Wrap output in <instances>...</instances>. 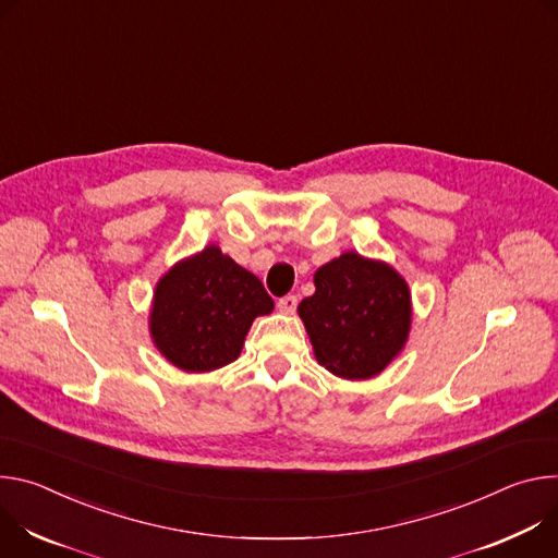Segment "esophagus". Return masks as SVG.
<instances>
[{
	"label": "esophagus",
	"mask_w": 558,
	"mask_h": 558,
	"mask_svg": "<svg viewBox=\"0 0 558 558\" xmlns=\"http://www.w3.org/2000/svg\"><path fill=\"white\" fill-rule=\"evenodd\" d=\"M296 303H299L296 294H286V296H281V299L277 301V307H279V311H281L283 315H294Z\"/></svg>",
	"instance_id": "obj_1"
}]
</instances>
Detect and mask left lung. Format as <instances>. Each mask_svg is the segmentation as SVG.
<instances>
[{
	"label": "left lung",
	"instance_id": "8db88e82",
	"mask_svg": "<svg viewBox=\"0 0 558 558\" xmlns=\"http://www.w3.org/2000/svg\"><path fill=\"white\" fill-rule=\"evenodd\" d=\"M299 303L317 361L341 379H369L401 352L410 332V290L381 262L345 253L315 275Z\"/></svg>",
	"mask_w": 558,
	"mask_h": 558
}]
</instances>
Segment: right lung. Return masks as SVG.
Returning a JSON list of instances; mask_svg holds the SVG:
<instances>
[{
  "label": "right lung",
  "instance_id": "obj_1",
  "mask_svg": "<svg viewBox=\"0 0 558 558\" xmlns=\"http://www.w3.org/2000/svg\"><path fill=\"white\" fill-rule=\"evenodd\" d=\"M264 283L217 245L177 264L155 290L150 332L161 354L185 373L232 363L255 317L272 313Z\"/></svg>",
  "mask_w": 558,
  "mask_h": 558
}]
</instances>
